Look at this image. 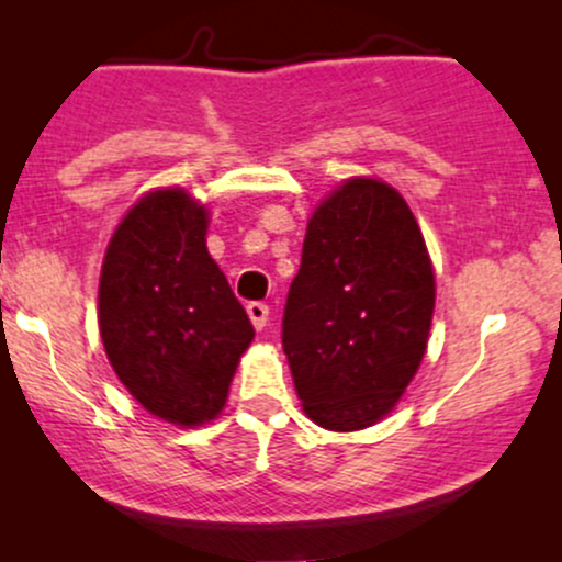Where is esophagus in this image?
<instances>
[{"label":"esophagus","mask_w":562,"mask_h":562,"mask_svg":"<svg viewBox=\"0 0 562 562\" xmlns=\"http://www.w3.org/2000/svg\"><path fill=\"white\" fill-rule=\"evenodd\" d=\"M247 315H249V321H252V326L258 328V331H263L266 323H269V307H266L263 302H249Z\"/></svg>","instance_id":"1"}]
</instances>
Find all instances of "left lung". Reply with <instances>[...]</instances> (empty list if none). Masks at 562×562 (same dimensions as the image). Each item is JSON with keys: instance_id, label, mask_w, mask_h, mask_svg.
<instances>
[{"instance_id": "obj_1", "label": "left lung", "mask_w": 562, "mask_h": 562, "mask_svg": "<svg viewBox=\"0 0 562 562\" xmlns=\"http://www.w3.org/2000/svg\"><path fill=\"white\" fill-rule=\"evenodd\" d=\"M435 313V269L405 198L350 176L315 206L282 317L304 413L331 432L386 418L416 378Z\"/></svg>"}]
</instances>
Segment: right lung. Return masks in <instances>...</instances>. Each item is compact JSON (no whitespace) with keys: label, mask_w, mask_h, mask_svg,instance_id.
I'll list each match as a JSON object with an SVG mask.
<instances>
[{"label":"right lung","mask_w":562,"mask_h":562,"mask_svg":"<svg viewBox=\"0 0 562 562\" xmlns=\"http://www.w3.org/2000/svg\"><path fill=\"white\" fill-rule=\"evenodd\" d=\"M209 209L155 187L124 212L100 269L98 323L113 372L144 411L181 429L214 422L255 337L206 249Z\"/></svg>","instance_id":"1"}]
</instances>
